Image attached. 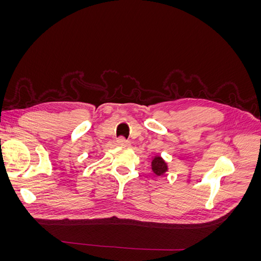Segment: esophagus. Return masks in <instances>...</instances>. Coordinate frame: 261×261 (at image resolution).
<instances>
[{
  "label": "esophagus",
  "instance_id": "34e87169",
  "mask_svg": "<svg viewBox=\"0 0 261 261\" xmlns=\"http://www.w3.org/2000/svg\"><path fill=\"white\" fill-rule=\"evenodd\" d=\"M116 141H117V145L120 147H129L130 145L129 141L127 139H125L124 137H118Z\"/></svg>",
  "mask_w": 261,
  "mask_h": 261
}]
</instances>
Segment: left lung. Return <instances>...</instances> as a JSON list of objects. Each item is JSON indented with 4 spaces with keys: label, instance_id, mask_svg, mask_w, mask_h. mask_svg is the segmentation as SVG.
<instances>
[{
    "label": "left lung",
    "instance_id": "1",
    "mask_svg": "<svg viewBox=\"0 0 261 261\" xmlns=\"http://www.w3.org/2000/svg\"><path fill=\"white\" fill-rule=\"evenodd\" d=\"M151 168L154 174H156L158 176L164 175V173L168 171V165L160 155L154 156V159L151 162Z\"/></svg>",
    "mask_w": 261,
    "mask_h": 261
}]
</instances>
